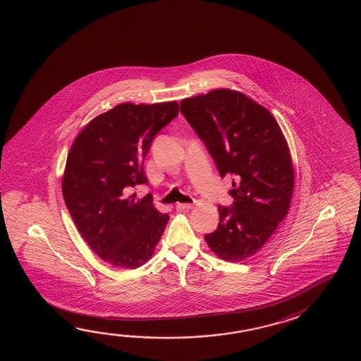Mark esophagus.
I'll list each match as a JSON object with an SVG mask.
<instances>
[{"label":"esophagus","mask_w":361,"mask_h":361,"mask_svg":"<svg viewBox=\"0 0 361 361\" xmlns=\"http://www.w3.org/2000/svg\"><path fill=\"white\" fill-rule=\"evenodd\" d=\"M192 204H188V203H177L176 209L177 211H180V212H183V211H189V209H192Z\"/></svg>","instance_id":"34e87169"}]
</instances>
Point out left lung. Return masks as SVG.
Returning <instances> with one entry per match:
<instances>
[{"instance_id": "8db88e82", "label": "left lung", "mask_w": 361, "mask_h": 361, "mask_svg": "<svg viewBox=\"0 0 361 361\" xmlns=\"http://www.w3.org/2000/svg\"><path fill=\"white\" fill-rule=\"evenodd\" d=\"M180 109L221 177H234V206H219V228L204 240L221 259L244 261L265 245L289 212L295 169L284 133L265 106L236 90L186 97Z\"/></svg>"}]
</instances>
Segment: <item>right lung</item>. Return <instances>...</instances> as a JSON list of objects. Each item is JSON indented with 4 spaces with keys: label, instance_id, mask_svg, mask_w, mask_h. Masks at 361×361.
I'll return each mask as SVG.
<instances>
[{
    "label": "right lung",
    "instance_id": "obj_1",
    "mask_svg": "<svg viewBox=\"0 0 361 361\" xmlns=\"http://www.w3.org/2000/svg\"><path fill=\"white\" fill-rule=\"evenodd\" d=\"M177 114V102L119 104L91 119L69 149L61 180L66 207L90 248L119 269L133 270L153 257L169 222L152 194L136 198L131 192L147 184L145 155Z\"/></svg>",
    "mask_w": 361,
    "mask_h": 361
}]
</instances>
